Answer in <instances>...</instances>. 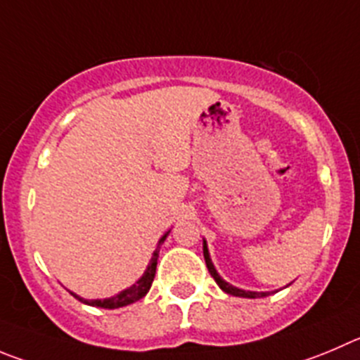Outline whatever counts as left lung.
I'll use <instances>...</instances> for the list:
<instances>
[{"instance_id": "8db88e82", "label": "left lung", "mask_w": 360, "mask_h": 360, "mask_svg": "<svg viewBox=\"0 0 360 360\" xmlns=\"http://www.w3.org/2000/svg\"><path fill=\"white\" fill-rule=\"evenodd\" d=\"M202 250H204V259H206V266L207 270H210L211 277L214 278V282H217L218 286H220L221 291H226L227 295H234V297H243V298H261V297H268L270 293H259V291H245V290H240V288L233 286V284H229V282H226L224 278L218 275V271L214 270L213 263H211V257H210V250H207V243L206 240H204L202 243Z\"/></svg>"}]
</instances>
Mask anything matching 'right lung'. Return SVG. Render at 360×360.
I'll list each match as a JSON object with an SVG mask.
<instances>
[{
    "label": "right lung",
    "mask_w": 360,
    "mask_h": 360,
    "mask_svg": "<svg viewBox=\"0 0 360 360\" xmlns=\"http://www.w3.org/2000/svg\"><path fill=\"white\" fill-rule=\"evenodd\" d=\"M169 233H165L163 236H161V240L158 241V247H156V250H154L153 257H150L149 266H147V270L143 271L142 277L134 282L131 288L120 291L119 295H115V297H112V298H104V300H85V298L78 297V295L72 293V291H70V295H72L74 298H78L79 302H83V304L92 305V307H101V309H119V307H126V305H129V304H134V302H139L140 298L146 297L147 291L150 290V284H153L154 275H156V264H158V257H160L161 243L167 240Z\"/></svg>",
    "instance_id": "right-lung-1"
}]
</instances>
